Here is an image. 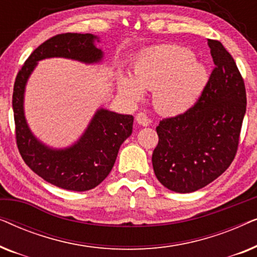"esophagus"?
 Here are the masks:
<instances>
[{"mask_svg":"<svg viewBox=\"0 0 257 257\" xmlns=\"http://www.w3.org/2000/svg\"><path fill=\"white\" fill-rule=\"evenodd\" d=\"M136 120L138 121V124L143 126H147L150 124V119L146 115V113H144V112H138V113L136 114Z\"/></svg>","mask_w":257,"mask_h":257,"instance_id":"esophagus-1","label":"esophagus"}]
</instances>
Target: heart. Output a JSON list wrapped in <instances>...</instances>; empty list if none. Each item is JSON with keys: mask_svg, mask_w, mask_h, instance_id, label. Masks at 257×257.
<instances>
[{"mask_svg": "<svg viewBox=\"0 0 257 257\" xmlns=\"http://www.w3.org/2000/svg\"><path fill=\"white\" fill-rule=\"evenodd\" d=\"M117 83L119 92L131 101L139 100L143 90H153L157 110L178 115L199 100L208 83V72L188 49L163 44L139 56L132 66V77L118 75Z\"/></svg>", "mask_w": 257, "mask_h": 257, "instance_id": "obj_1", "label": "heart"}]
</instances>
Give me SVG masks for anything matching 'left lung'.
Returning <instances> with one entry per match:
<instances>
[{
  "instance_id": "obj_1",
  "label": "left lung",
  "mask_w": 257,
  "mask_h": 257,
  "mask_svg": "<svg viewBox=\"0 0 257 257\" xmlns=\"http://www.w3.org/2000/svg\"><path fill=\"white\" fill-rule=\"evenodd\" d=\"M214 66L199 100L164 118L153 151V170L165 187L191 193L219 178L236 156L247 94L236 63L222 43L208 40Z\"/></svg>"
}]
</instances>
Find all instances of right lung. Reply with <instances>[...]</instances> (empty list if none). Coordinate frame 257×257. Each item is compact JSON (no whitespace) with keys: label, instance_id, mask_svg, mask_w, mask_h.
<instances>
[{"label":"right lung","instance_id":"right-lung-1","mask_svg":"<svg viewBox=\"0 0 257 257\" xmlns=\"http://www.w3.org/2000/svg\"><path fill=\"white\" fill-rule=\"evenodd\" d=\"M96 38L91 34L73 33L49 38L24 62L14 84V120L21 157L45 181L69 191H89L107 177L120 145L131 136L133 115L100 108L75 145L65 150H51L38 142L28 127L23 111L24 87L41 59L65 57L84 63L99 62L103 52L93 45Z\"/></svg>","mask_w":257,"mask_h":257}]
</instances>
